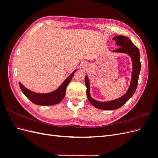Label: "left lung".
<instances>
[{"mask_svg":"<svg viewBox=\"0 0 158 158\" xmlns=\"http://www.w3.org/2000/svg\"><path fill=\"white\" fill-rule=\"evenodd\" d=\"M113 40L116 41V44L119 48L112 51L113 52H119V53H125L131 57L132 63V71L131 75V84L127 92L123 96L117 99L111 100L107 102H99L94 99L90 95V84L88 76L85 77V84L87 88L86 94L87 98L90 103L93 106L99 109L103 110H114L122 107L124 104L127 103L130 98L135 94L137 88L138 77H139L141 64H140V52L137 47L133 44L129 38L122 36H114Z\"/></svg>","mask_w":158,"mask_h":158,"instance_id":"8db88e82","label":"left lung"}]
</instances>
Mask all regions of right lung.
<instances>
[{
  "mask_svg": "<svg viewBox=\"0 0 158 158\" xmlns=\"http://www.w3.org/2000/svg\"><path fill=\"white\" fill-rule=\"evenodd\" d=\"M76 70H75L64 82L61 84L60 86L56 90L49 93L40 94L36 93L26 88L20 82H19V85L22 92L29 99L31 102L38 106H52L60 103L64 98L66 94V89L68 84L70 83L72 78L73 77Z\"/></svg>",
  "mask_w": 158,
  "mask_h": 158,
  "instance_id": "add662e5",
  "label": "right lung"
}]
</instances>
